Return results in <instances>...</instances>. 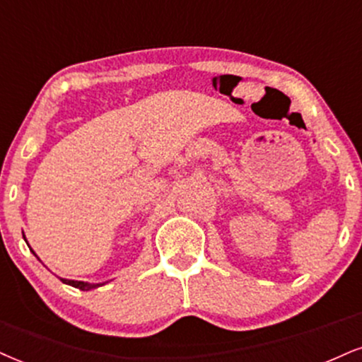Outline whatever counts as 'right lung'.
<instances>
[{
	"label": "right lung",
	"instance_id": "obj_1",
	"mask_svg": "<svg viewBox=\"0 0 362 362\" xmlns=\"http://www.w3.org/2000/svg\"><path fill=\"white\" fill-rule=\"evenodd\" d=\"M64 283H67V285H71V286H76V288H79V290H90V288H98V286H101L98 283V285H90V283H84V281H74V280H62Z\"/></svg>",
	"mask_w": 362,
	"mask_h": 362
}]
</instances>
